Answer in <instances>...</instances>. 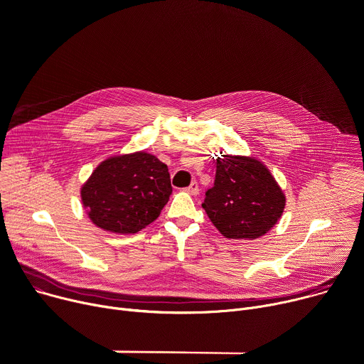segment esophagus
Returning a JSON list of instances; mask_svg holds the SVG:
<instances>
[{
	"label": "esophagus",
	"mask_w": 364,
	"mask_h": 364,
	"mask_svg": "<svg viewBox=\"0 0 364 364\" xmlns=\"http://www.w3.org/2000/svg\"><path fill=\"white\" fill-rule=\"evenodd\" d=\"M191 196H197L199 194V186H197V183L196 181H193L187 188H186Z\"/></svg>",
	"instance_id": "1"
}]
</instances>
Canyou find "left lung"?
Returning a JSON list of instances; mask_svg holds the SVG:
<instances>
[{
  "instance_id": "8db88e82",
  "label": "left lung",
  "mask_w": 364,
  "mask_h": 364,
  "mask_svg": "<svg viewBox=\"0 0 364 364\" xmlns=\"http://www.w3.org/2000/svg\"><path fill=\"white\" fill-rule=\"evenodd\" d=\"M284 205L282 188L261 161L238 155L216 158L215 183L202 206L225 238L262 237L282 218Z\"/></svg>"
}]
</instances>
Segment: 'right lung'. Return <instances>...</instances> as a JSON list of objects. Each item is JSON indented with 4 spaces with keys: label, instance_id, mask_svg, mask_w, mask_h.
Instances as JSON below:
<instances>
[{
    "label": "right lung",
    "instance_id": "right-lung-1",
    "mask_svg": "<svg viewBox=\"0 0 364 364\" xmlns=\"http://www.w3.org/2000/svg\"><path fill=\"white\" fill-rule=\"evenodd\" d=\"M171 193L167 165L141 151L105 159L82 186L81 199L95 226L136 234L159 216Z\"/></svg>",
    "mask_w": 364,
    "mask_h": 364
}]
</instances>
